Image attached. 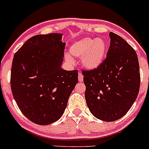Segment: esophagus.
<instances>
[{
    "mask_svg": "<svg viewBox=\"0 0 149 149\" xmlns=\"http://www.w3.org/2000/svg\"><path fill=\"white\" fill-rule=\"evenodd\" d=\"M78 79H79V82H82L83 79H84V76H83V75L81 74V73H79V77H78Z\"/></svg>",
    "mask_w": 149,
    "mask_h": 149,
    "instance_id": "34e87169",
    "label": "esophagus"
}]
</instances>
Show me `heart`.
Returning <instances> with one entry per match:
<instances>
[{"label":"heart","mask_w":149,"mask_h":149,"mask_svg":"<svg viewBox=\"0 0 149 149\" xmlns=\"http://www.w3.org/2000/svg\"><path fill=\"white\" fill-rule=\"evenodd\" d=\"M70 52L75 57H82L83 65L87 69L93 70L98 68L105 59L107 43L101 38L86 37L73 43L70 48ZM67 60L72 62L71 58L68 56Z\"/></svg>","instance_id":"obj_1"}]
</instances>
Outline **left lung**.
<instances>
[{
	"label": "left lung",
	"instance_id": "8db88e82",
	"mask_svg": "<svg viewBox=\"0 0 149 149\" xmlns=\"http://www.w3.org/2000/svg\"><path fill=\"white\" fill-rule=\"evenodd\" d=\"M110 45L98 68L83 70L85 99L91 113L104 121L124 116L137 98L140 85L135 51L121 37L109 33Z\"/></svg>",
	"mask_w": 149,
	"mask_h": 149
}]
</instances>
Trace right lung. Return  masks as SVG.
Segmentation results:
<instances>
[{"label":"right lung","instance_id":"1","mask_svg":"<svg viewBox=\"0 0 149 149\" xmlns=\"http://www.w3.org/2000/svg\"><path fill=\"white\" fill-rule=\"evenodd\" d=\"M62 37L58 33L34 36L12 61V95L22 113L39 125L60 118L78 83V70L61 68L65 46Z\"/></svg>","mask_w":149,"mask_h":149}]
</instances>
